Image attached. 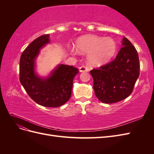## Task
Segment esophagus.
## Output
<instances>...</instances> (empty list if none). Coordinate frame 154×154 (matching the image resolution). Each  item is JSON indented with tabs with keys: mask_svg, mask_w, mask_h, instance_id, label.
Returning <instances> with one entry per match:
<instances>
[{
	"mask_svg": "<svg viewBox=\"0 0 154 154\" xmlns=\"http://www.w3.org/2000/svg\"><path fill=\"white\" fill-rule=\"evenodd\" d=\"M79 71L80 72H87V71H88V69L86 66H82L79 68Z\"/></svg>",
	"mask_w": 154,
	"mask_h": 154,
	"instance_id": "34e87169",
	"label": "esophagus"
}]
</instances>
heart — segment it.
I'll list each match as a JSON object with an SVG mask.
<instances>
[{"label": "heart", "instance_id": "1", "mask_svg": "<svg viewBox=\"0 0 154 154\" xmlns=\"http://www.w3.org/2000/svg\"><path fill=\"white\" fill-rule=\"evenodd\" d=\"M76 45L79 52L88 53V62L94 67H100L109 62L117 50V44L114 39L92 35L81 36L77 40ZM72 51L74 53H77L74 49Z\"/></svg>", "mask_w": 154, "mask_h": 154}]
</instances>
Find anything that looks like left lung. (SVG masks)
Returning <instances> with one entry per match:
<instances>
[{
	"label": "left lung",
	"mask_w": 154,
	"mask_h": 154,
	"mask_svg": "<svg viewBox=\"0 0 154 154\" xmlns=\"http://www.w3.org/2000/svg\"><path fill=\"white\" fill-rule=\"evenodd\" d=\"M122 45L112 62L91 71L95 94L104 103H116L127 98L139 76L140 64L136 48L125 37Z\"/></svg>",
	"instance_id": "left-lung-1"
}]
</instances>
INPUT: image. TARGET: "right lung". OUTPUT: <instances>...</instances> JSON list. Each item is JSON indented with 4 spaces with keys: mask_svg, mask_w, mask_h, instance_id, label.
I'll return each instance as SVG.
<instances>
[{
    "mask_svg": "<svg viewBox=\"0 0 154 154\" xmlns=\"http://www.w3.org/2000/svg\"><path fill=\"white\" fill-rule=\"evenodd\" d=\"M49 42V35H42L25 49L20 60V82L36 103L45 107H58L71 97L74 78L79 71L73 66L60 64L48 76H40L35 71L36 60L41 49Z\"/></svg>",
    "mask_w": 154,
    "mask_h": 154,
    "instance_id": "obj_1",
    "label": "right lung"
}]
</instances>
